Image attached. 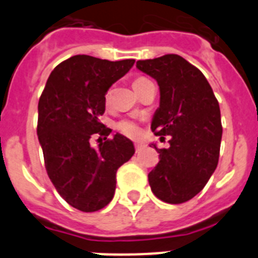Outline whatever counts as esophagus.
I'll use <instances>...</instances> for the list:
<instances>
[{
    "label": "esophagus",
    "instance_id": "esophagus-1",
    "mask_svg": "<svg viewBox=\"0 0 258 258\" xmlns=\"http://www.w3.org/2000/svg\"><path fill=\"white\" fill-rule=\"evenodd\" d=\"M134 147H136V151L137 152H140L141 150H142L143 147H145V145H143V143H141V142H136V143H134Z\"/></svg>",
    "mask_w": 258,
    "mask_h": 258
}]
</instances>
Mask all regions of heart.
I'll use <instances>...</instances> for the list:
<instances>
[{"label": "heart", "instance_id": "heart-1", "mask_svg": "<svg viewBox=\"0 0 258 258\" xmlns=\"http://www.w3.org/2000/svg\"><path fill=\"white\" fill-rule=\"evenodd\" d=\"M145 80H146L145 77H138V79L134 80L133 88L136 85H138L140 83H142V81H145ZM108 101H109V93H107L106 97H104V102L108 104ZM115 127L120 132V133H122L126 137H131V138H136V137L140 136V127H138V125H137L133 120H127V118L120 120V121L116 122Z\"/></svg>", "mask_w": 258, "mask_h": 258}]
</instances>
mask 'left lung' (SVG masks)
I'll list each match as a JSON object with an SVG mask.
<instances>
[{
    "mask_svg": "<svg viewBox=\"0 0 258 258\" xmlns=\"http://www.w3.org/2000/svg\"><path fill=\"white\" fill-rule=\"evenodd\" d=\"M160 88V107L151 122L156 136H169L157 149L160 161L149 173L155 197L169 204L192 199L217 168L222 124L217 98L206 76L177 54L137 61Z\"/></svg>",
    "mask_w": 258,
    "mask_h": 258,
    "instance_id": "left-lung-1",
    "label": "left lung"
}]
</instances>
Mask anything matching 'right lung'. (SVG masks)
Returning <instances> with one entry per match:
<instances>
[{"label":"right lung","instance_id":"right-lung-1","mask_svg":"<svg viewBox=\"0 0 258 258\" xmlns=\"http://www.w3.org/2000/svg\"><path fill=\"white\" fill-rule=\"evenodd\" d=\"M134 64V59L111 61L75 55L56 66L38 101L37 136L50 181L74 208L95 212L113 198L116 172L134 155L126 137L116 133L99 117L104 95ZM95 134L101 142L92 148Z\"/></svg>","mask_w":258,"mask_h":258}]
</instances>
